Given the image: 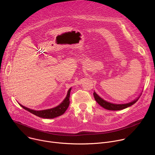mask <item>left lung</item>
I'll return each instance as SVG.
<instances>
[{
    "label": "left lung",
    "mask_w": 155,
    "mask_h": 155,
    "mask_svg": "<svg viewBox=\"0 0 155 155\" xmlns=\"http://www.w3.org/2000/svg\"><path fill=\"white\" fill-rule=\"evenodd\" d=\"M94 99L96 101V102L98 103L101 106L104 107L105 109L110 110H123L124 109H126L128 107H130L131 105H133L135 104L139 98H137V99L131 102H129L128 104H114L112 103H109L108 102H106L105 101L103 100L102 98L97 95L95 92H94Z\"/></svg>",
    "instance_id": "8db88e82"
}]
</instances>
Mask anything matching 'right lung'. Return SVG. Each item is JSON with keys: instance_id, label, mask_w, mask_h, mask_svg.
Here are the masks:
<instances>
[{"instance_id": "obj_1", "label": "right lung", "mask_w": 155, "mask_h": 155, "mask_svg": "<svg viewBox=\"0 0 155 155\" xmlns=\"http://www.w3.org/2000/svg\"><path fill=\"white\" fill-rule=\"evenodd\" d=\"M70 91H71V88L69 89L67 97L63 101V102L61 103L58 106L54 107L53 109L43 110H34L24 107L23 105H21V104L19 105L23 109L29 111L32 114H35L36 116H38L41 118H45V119H53L63 114L64 112L66 111V110L68 109L70 104Z\"/></svg>"}]
</instances>
